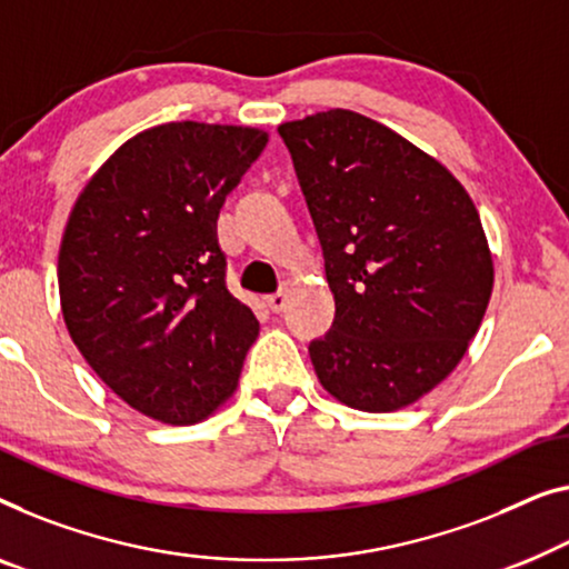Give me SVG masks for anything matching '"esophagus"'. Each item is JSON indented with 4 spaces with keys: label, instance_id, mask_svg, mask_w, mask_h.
<instances>
[{
    "label": "esophagus",
    "instance_id": "1",
    "mask_svg": "<svg viewBox=\"0 0 569 569\" xmlns=\"http://www.w3.org/2000/svg\"><path fill=\"white\" fill-rule=\"evenodd\" d=\"M290 290H292V282H282V287H279V292L274 295H267V308L271 312H279L287 305V298H290Z\"/></svg>",
    "mask_w": 569,
    "mask_h": 569
}]
</instances>
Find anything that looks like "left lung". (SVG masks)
<instances>
[{
    "label": "left lung",
    "instance_id": "1",
    "mask_svg": "<svg viewBox=\"0 0 569 569\" xmlns=\"http://www.w3.org/2000/svg\"><path fill=\"white\" fill-rule=\"evenodd\" d=\"M290 148L336 300L310 343L323 390L365 413L413 406L480 331L496 267L462 182L382 122L351 110L277 128Z\"/></svg>",
    "mask_w": 569,
    "mask_h": 569
}]
</instances>
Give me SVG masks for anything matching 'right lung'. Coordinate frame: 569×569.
Wrapping results in <instances>:
<instances>
[{
	"label": "right lung",
	"mask_w": 569,
	"mask_h": 569,
	"mask_svg": "<svg viewBox=\"0 0 569 569\" xmlns=\"http://www.w3.org/2000/svg\"><path fill=\"white\" fill-rule=\"evenodd\" d=\"M267 130L167 122L128 138L66 220L63 323L97 377L130 408L192 426L233 398L259 336L226 287L218 216Z\"/></svg>",
	"instance_id": "add662e5"
}]
</instances>
